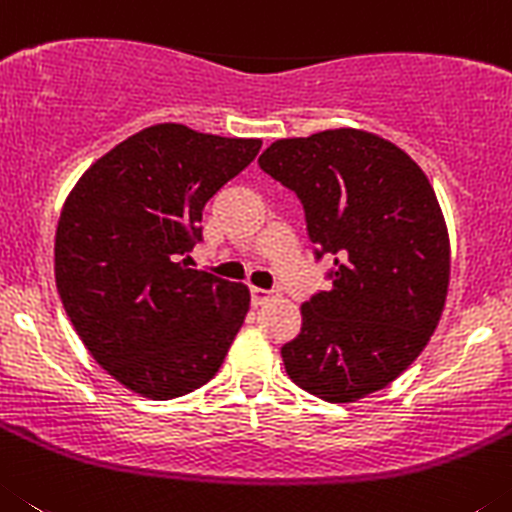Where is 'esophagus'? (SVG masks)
Returning <instances> with one entry per match:
<instances>
[{
    "mask_svg": "<svg viewBox=\"0 0 512 512\" xmlns=\"http://www.w3.org/2000/svg\"><path fill=\"white\" fill-rule=\"evenodd\" d=\"M250 296H252V303H255V306H262V303L270 301V298H273L275 293H273V290L257 288V285H252V288H250Z\"/></svg>",
    "mask_w": 512,
    "mask_h": 512,
    "instance_id": "34e87169",
    "label": "esophagus"
}]
</instances>
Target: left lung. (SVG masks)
Returning a JSON list of instances; mask_svg holds the SVG:
<instances>
[{
	"instance_id": "1",
	"label": "left lung",
	"mask_w": 512,
	"mask_h": 512,
	"mask_svg": "<svg viewBox=\"0 0 512 512\" xmlns=\"http://www.w3.org/2000/svg\"><path fill=\"white\" fill-rule=\"evenodd\" d=\"M267 176L296 193L329 290L301 306L283 344L285 372L329 403H354L408 370L441 319L449 234L426 173L393 142L362 130L278 140Z\"/></svg>"
}]
</instances>
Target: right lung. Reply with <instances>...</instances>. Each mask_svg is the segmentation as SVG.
<instances>
[{
  "instance_id": "1",
  "label": "right lung",
  "mask_w": 512,
  "mask_h": 512,
  "mask_svg": "<svg viewBox=\"0 0 512 512\" xmlns=\"http://www.w3.org/2000/svg\"><path fill=\"white\" fill-rule=\"evenodd\" d=\"M260 147L155 124L96 160L66 199L55 285L91 357L124 388L181 398L222 367L250 290L188 267V252L201 242L206 201Z\"/></svg>"
}]
</instances>
